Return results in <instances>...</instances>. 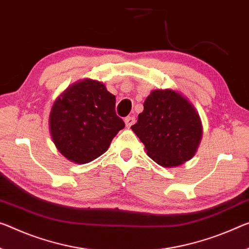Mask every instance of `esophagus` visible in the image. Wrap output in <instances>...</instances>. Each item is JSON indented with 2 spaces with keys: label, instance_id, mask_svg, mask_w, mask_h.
<instances>
[{
  "label": "esophagus",
  "instance_id": "esophagus-1",
  "mask_svg": "<svg viewBox=\"0 0 249 249\" xmlns=\"http://www.w3.org/2000/svg\"><path fill=\"white\" fill-rule=\"evenodd\" d=\"M136 122V118L133 117V116H129V117H125V119H124V124H125V127H128V128H130L131 127V125L135 124Z\"/></svg>",
  "mask_w": 249,
  "mask_h": 249
}]
</instances>
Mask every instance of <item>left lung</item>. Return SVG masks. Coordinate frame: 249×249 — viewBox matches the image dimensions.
I'll list each match as a JSON object with an SVG mask.
<instances>
[{"instance_id":"8db88e82","label":"left lung","mask_w":249,"mask_h":249,"mask_svg":"<svg viewBox=\"0 0 249 249\" xmlns=\"http://www.w3.org/2000/svg\"><path fill=\"white\" fill-rule=\"evenodd\" d=\"M131 129L144 144L147 155L163 167H176L189 160L202 133L196 109L173 90L152 91Z\"/></svg>"}]
</instances>
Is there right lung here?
<instances>
[{
    "label": "right lung",
    "instance_id": "right-lung-1",
    "mask_svg": "<svg viewBox=\"0 0 249 249\" xmlns=\"http://www.w3.org/2000/svg\"><path fill=\"white\" fill-rule=\"evenodd\" d=\"M124 128V120L116 113V97L101 82L90 79L68 88L50 114L53 142L76 163L90 162L105 154Z\"/></svg>",
    "mask_w": 249,
    "mask_h": 249
}]
</instances>
